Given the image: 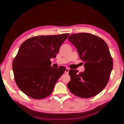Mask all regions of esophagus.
<instances>
[{
	"label": "esophagus",
	"instance_id": "34e87169",
	"mask_svg": "<svg viewBox=\"0 0 124 124\" xmlns=\"http://www.w3.org/2000/svg\"><path fill=\"white\" fill-rule=\"evenodd\" d=\"M69 68H67L66 69H65V73H67V74H68V73H69Z\"/></svg>",
	"mask_w": 124,
	"mask_h": 124
}]
</instances>
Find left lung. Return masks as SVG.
Returning <instances> with one entry per match:
<instances>
[{"label": "left lung", "instance_id": "8db88e82", "mask_svg": "<svg viewBox=\"0 0 124 124\" xmlns=\"http://www.w3.org/2000/svg\"><path fill=\"white\" fill-rule=\"evenodd\" d=\"M68 39L85 62L84 72L77 73V70H69L71 79L68 87L71 93L81 98L95 96L107 85L113 68L109 47L103 39L89 33H73Z\"/></svg>", "mask_w": 124, "mask_h": 124}]
</instances>
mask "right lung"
Here are the masks:
<instances>
[{
	"mask_svg": "<svg viewBox=\"0 0 124 124\" xmlns=\"http://www.w3.org/2000/svg\"><path fill=\"white\" fill-rule=\"evenodd\" d=\"M69 35L33 37L20 46L13 61L12 68L16 84L27 96L39 100L51 94L65 68H53L50 60L56 57Z\"/></svg>",
	"mask_w": 124,
	"mask_h": 124,
	"instance_id": "add662e5",
	"label": "right lung"
}]
</instances>
